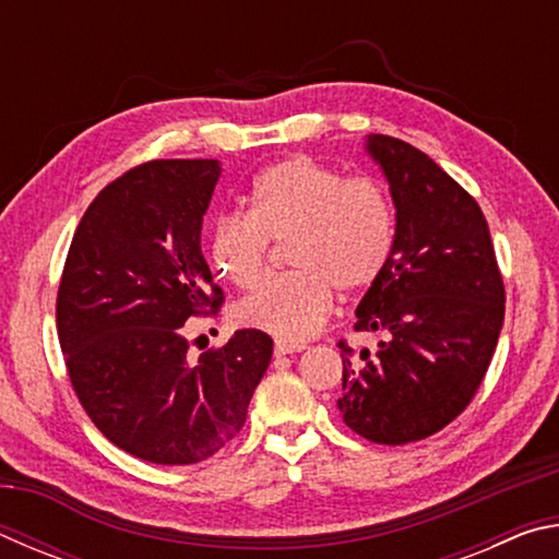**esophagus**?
I'll return each mask as SVG.
<instances>
[{"label":"esophagus","mask_w":559,"mask_h":559,"mask_svg":"<svg viewBox=\"0 0 559 559\" xmlns=\"http://www.w3.org/2000/svg\"><path fill=\"white\" fill-rule=\"evenodd\" d=\"M300 349H306V345H296V343H283V340H276V347H273V353H276V357H283V355L300 353Z\"/></svg>","instance_id":"obj_1"}]
</instances>
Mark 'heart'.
Here are the masks:
<instances>
[{"label": "heart", "mask_w": 559, "mask_h": 559, "mask_svg": "<svg viewBox=\"0 0 559 559\" xmlns=\"http://www.w3.org/2000/svg\"><path fill=\"white\" fill-rule=\"evenodd\" d=\"M288 243L296 271L259 283L239 306L236 323L283 343H302L333 306V288L374 286L396 246V210L380 179L293 155L253 179L249 212L222 214L210 234V259L222 276L249 288L266 269L271 241Z\"/></svg>", "instance_id": "heart-1"}]
</instances>
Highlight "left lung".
<instances>
[{
	"label": "left lung",
	"instance_id": "left-lung-1",
	"mask_svg": "<svg viewBox=\"0 0 559 559\" xmlns=\"http://www.w3.org/2000/svg\"><path fill=\"white\" fill-rule=\"evenodd\" d=\"M367 155L390 182L396 246L357 306L359 333L377 349L340 340L337 409L367 441L402 447L441 431L466 409L493 359L506 316L486 216L421 150L370 135Z\"/></svg>",
	"mask_w": 559,
	"mask_h": 559
}]
</instances>
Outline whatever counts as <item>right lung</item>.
<instances>
[{
	"mask_svg": "<svg viewBox=\"0 0 559 559\" xmlns=\"http://www.w3.org/2000/svg\"><path fill=\"white\" fill-rule=\"evenodd\" d=\"M219 159H153L91 202L66 257L56 328L71 384L103 437L130 456L187 466L246 421L273 340L236 330L197 362L182 325L216 313L202 253Z\"/></svg>",
	"mask_w": 559,
	"mask_h": 559,
	"instance_id": "right-lung-1",
	"label": "right lung"
}]
</instances>
